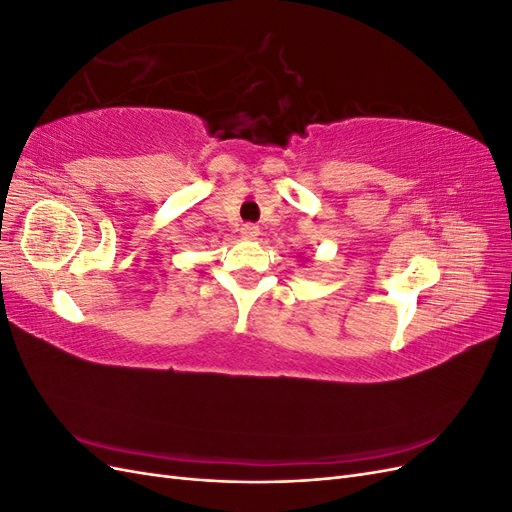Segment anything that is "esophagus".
Here are the masks:
<instances>
[{"mask_svg":"<svg viewBox=\"0 0 512 512\" xmlns=\"http://www.w3.org/2000/svg\"><path fill=\"white\" fill-rule=\"evenodd\" d=\"M241 235H243L245 239H256V237L260 235V228H258L256 224H243V226H241Z\"/></svg>","mask_w":512,"mask_h":512,"instance_id":"esophagus-1","label":"esophagus"}]
</instances>
